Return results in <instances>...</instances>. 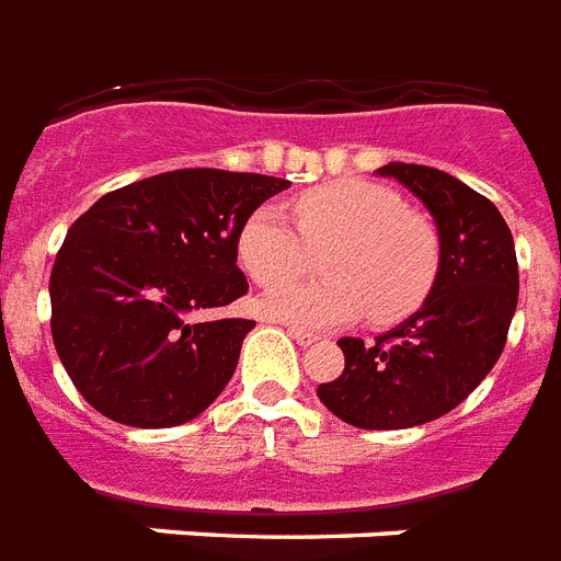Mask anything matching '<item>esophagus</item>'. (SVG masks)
Here are the masks:
<instances>
[{
    "label": "esophagus",
    "mask_w": 561,
    "mask_h": 561,
    "mask_svg": "<svg viewBox=\"0 0 561 561\" xmlns=\"http://www.w3.org/2000/svg\"><path fill=\"white\" fill-rule=\"evenodd\" d=\"M288 334H290V337H294V341L299 343V346H314V343L320 341L317 334L306 332V329H297V325H288Z\"/></svg>",
    "instance_id": "esophagus-1"
}]
</instances>
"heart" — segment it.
Returning a JSON list of instances; mask_svg holds the SVG:
<instances>
[{"label": "heart", "mask_w": 561, "mask_h": 561, "mask_svg": "<svg viewBox=\"0 0 561 561\" xmlns=\"http://www.w3.org/2000/svg\"><path fill=\"white\" fill-rule=\"evenodd\" d=\"M297 227L279 206H259L238 229L236 253L255 285L271 288L262 311L279 323L334 329L369 311L399 323L425 302L436 244L425 224L401 211L396 194L360 180L308 188L294 203ZM323 254L325 280L282 286Z\"/></svg>", "instance_id": "b5f03b06"}]
</instances>
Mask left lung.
Here are the masks:
<instances>
[{
  "mask_svg": "<svg viewBox=\"0 0 561 561\" xmlns=\"http://www.w3.org/2000/svg\"><path fill=\"white\" fill-rule=\"evenodd\" d=\"M375 174L431 211L439 238L434 285L416 314L375 343L337 341L346 367L317 396L350 425L399 431L445 416L495 367L518 306V262L495 203L457 178L408 162Z\"/></svg>",
  "mask_w": 561,
  "mask_h": 561,
  "instance_id": "8db88e82",
  "label": "left lung"
}]
</instances>
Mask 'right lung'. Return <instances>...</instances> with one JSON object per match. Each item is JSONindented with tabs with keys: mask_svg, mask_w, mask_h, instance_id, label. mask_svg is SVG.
<instances>
[{
	"mask_svg": "<svg viewBox=\"0 0 561 561\" xmlns=\"http://www.w3.org/2000/svg\"><path fill=\"white\" fill-rule=\"evenodd\" d=\"M290 183L180 169L104 194L51 267V337L92 408L130 427L201 416L238 367L253 320H203L247 294L238 229Z\"/></svg>",
	"mask_w": 561,
	"mask_h": 561,
	"instance_id": "right-lung-1",
	"label": "right lung"
}]
</instances>
